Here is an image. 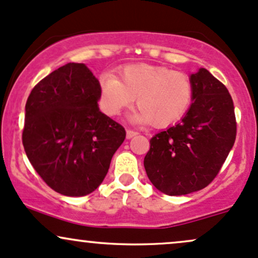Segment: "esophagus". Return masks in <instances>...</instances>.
Returning a JSON list of instances; mask_svg holds the SVG:
<instances>
[{"label": "esophagus", "mask_w": 258, "mask_h": 258, "mask_svg": "<svg viewBox=\"0 0 258 258\" xmlns=\"http://www.w3.org/2000/svg\"><path fill=\"white\" fill-rule=\"evenodd\" d=\"M135 135H138V132H135V130H132V129L126 130V139H132L133 137H135Z\"/></svg>", "instance_id": "esophagus-1"}]
</instances>
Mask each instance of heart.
I'll list each match as a JSON object with an SVG mask.
<instances>
[{
  "mask_svg": "<svg viewBox=\"0 0 258 258\" xmlns=\"http://www.w3.org/2000/svg\"><path fill=\"white\" fill-rule=\"evenodd\" d=\"M101 98L109 114H119L137 98L134 119L156 128L172 125L186 113L192 100V84L181 72L146 63L129 64L101 78Z\"/></svg>",
  "mask_w": 258,
  "mask_h": 258,
  "instance_id": "b5f03b06",
  "label": "heart"
}]
</instances>
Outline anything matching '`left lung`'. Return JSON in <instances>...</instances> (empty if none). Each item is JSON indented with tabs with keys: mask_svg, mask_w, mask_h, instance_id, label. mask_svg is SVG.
Instances as JSON below:
<instances>
[{
	"mask_svg": "<svg viewBox=\"0 0 258 258\" xmlns=\"http://www.w3.org/2000/svg\"><path fill=\"white\" fill-rule=\"evenodd\" d=\"M192 103L175 125L150 140L145 170L160 191L180 196L212 183L236 138L234 103L224 84L201 68L190 77Z\"/></svg>",
	"mask_w": 258,
	"mask_h": 258,
	"instance_id": "8db88e82",
	"label": "left lung"
}]
</instances>
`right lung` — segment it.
Returning a JSON list of instances; mask_svg holds the SVG:
<instances>
[{"label":"right lung","instance_id":"right-lung-1","mask_svg":"<svg viewBox=\"0 0 258 258\" xmlns=\"http://www.w3.org/2000/svg\"><path fill=\"white\" fill-rule=\"evenodd\" d=\"M100 83L83 63H67L34 86L25 105L23 146L51 189L85 196L97 189L125 139L98 109Z\"/></svg>","mask_w":258,"mask_h":258}]
</instances>
